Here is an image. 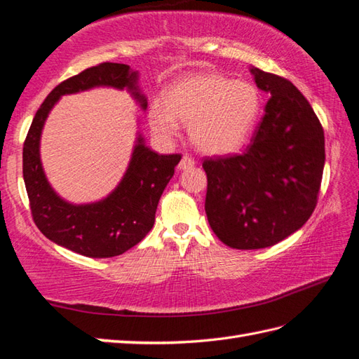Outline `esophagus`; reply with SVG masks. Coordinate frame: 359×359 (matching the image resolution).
Wrapping results in <instances>:
<instances>
[{
  "mask_svg": "<svg viewBox=\"0 0 359 359\" xmlns=\"http://www.w3.org/2000/svg\"><path fill=\"white\" fill-rule=\"evenodd\" d=\"M194 165H195V159L190 155H184L181 158V161L178 164V169L184 170V169H189V167H194Z\"/></svg>",
  "mask_w": 359,
  "mask_h": 359,
  "instance_id": "34e87169",
  "label": "esophagus"
}]
</instances>
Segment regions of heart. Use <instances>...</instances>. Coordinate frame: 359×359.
I'll return each mask as SVG.
<instances>
[{
    "instance_id": "1",
    "label": "heart",
    "mask_w": 359,
    "mask_h": 359,
    "mask_svg": "<svg viewBox=\"0 0 359 359\" xmlns=\"http://www.w3.org/2000/svg\"><path fill=\"white\" fill-rule=\"evenodd\" d=\"M261 98L257 87L218 74L182 78L164 100L149 107L152 130L164 140L180 132V118L190 124V137L207 154L233 152L245 141L257 121Z\"/></svg>"
}]
</instances>
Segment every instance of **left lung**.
Masks as SVG:
<instances>
[{"instance_id":"8db88e82","label":"left lung","mask_w":359,"mask_h":359,"mask_svg":"<svg viewBox=\"0 0 359 359\" xmlns=\"http://www.w3.org/2000/svg\"><path fill=\"white\" fill-rule=\"evenodd\" d=\"M270 95L250 144L240 155L204 158L205 213L232 249L275 245L306 224L320 195L325 149L323 126L289 79L252 69Z\"/></svg>"}]
</instances>
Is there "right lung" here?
<instances>
[{"label":"right lung","instance_id":"obj_1","mask_svg":"<svg viewBox=\"0 0 359 359\" xmlns=\"http://www.w3.org/2000/svg\"><path fill=\"white\" fill-rule=\"evenodd\" d=\"M137 74L119 62H101L60 83L36 110L22 146V177L26 184L32 218L50 241L89 258H112L137 245L154 227L155 212L167 182L181 155H158L138 140L123 181L106 200L74 205L50 189L41 161L39 135L47 115L61 95L75 93L95 86H112L135 92Z\"/></svg>","mask_w":359,"mask_h":359}]
</instances>
